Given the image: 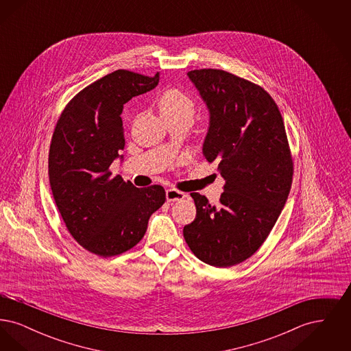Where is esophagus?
<instances>
[{"label": "esophagus", "instance_id": "34e87169", "mask_svg": "<svg viewBox=\"0 0 351 351\" xmlns=\"http://www.w3.org/2000/svg\"><path fill=\"white\" fill-rule=\"evenodd\" d=\"M185 193L184 192H180V191H178V189H175V188H169L166 191V199L167 201H180L185 199Z\"/></svg>", "mask_w": 351, "mask_h": 351}]
</instances>
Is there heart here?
<instances>
[{
	"label": "heart",
	"mask_w": 351,
	"mask_h": 351,
	"mask_svg": "<svg viewBox=\"0 0 351 351\" xmlns=\"http://www.w3.org/2000/svg\"><path fill=\"white\" fill-rule=\"evenodd\" d=\"M159 108L162 114H191L195 113V104L189 96L180 89L171 88L159 99Z\"/></svg>",
	"instance_id": "obj_1"
}]
</instances>
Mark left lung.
<instances>
[{
  "mask_svg": "<svg viewBox=\"0 0 351 351\" xmlns=\"http://www.w3.org/2000/svg\"><path fill=\"white\" fill-rule=\"evenodd\" d=\"M186 75L209 110L202 154L225 184L217 205L191 193L196 218L184 226V239L204 263L232 267L263 245L288 199L293 162L283 118L249 80L212 68Z\"/></svg>",
  "mask_w": 351,
  "mask_h": 351,
  "instance_id": "left-lung-1",
  "label": "left lung"
}]
</instances>
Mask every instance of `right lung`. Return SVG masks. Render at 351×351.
<instances>
[{"label":"right lung","instance_id":"add662e5","mask_svg":"<svg viewBox=\"0 0 351 351\" xmlns=\"http://www.w3.org/2000/svg\"><path fill=\"white\" fill-rule=\"evenodd\" d=\"M158 83L159 72L150 77L117 69L69 101L52 134L49 178L55 204L76 242L102 258L134 247L166 201L162 185L136 188L109 169L123 158V104Z\"/></svg>","mask_w":351,"mask_h":351}]
</instances>
